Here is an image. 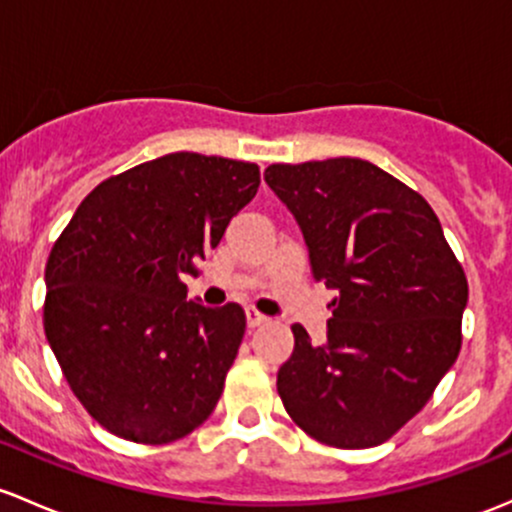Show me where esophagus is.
Returning a JSON list of instances; mask_svg holds the SVG:
<instances>
[{"mask_svg": "<svg viewBox=\"0 0 512 512\" xmlns=\"http://www.w3.org/2000/svg\"><path fill=\"white\" fill-rule=\"evenodd\" d=\"M245 316H247V328H257V326L267 324V316H262L260 311H255V309H247Z\"/></svg>", "mask_w": 512, "mask_h": 512, "instance_id": "esophagus-1", "label": "esophagus"}]
</instances>
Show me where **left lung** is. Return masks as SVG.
Returning <instances> with one entry per match:
<instances>
[{
	"instance_id": "8db88e82",
	"label": "left lung",
	"mask_w": 512,
	"mask_h": 512,
	"mask_svg": "<svg viewBox=\"0 0 512 512\" xmlns=\"http://www.w3.org/2000/svg\"><path fill=\"white\" fill-rule=\"evenodd\" d=\"M265 181L297 220L314 279L338 292L326 343L292 326L279 397L324 444H383L459 355L466 274L429 203L370 161L272 164Z\"/></svg>"
}]
</instances>
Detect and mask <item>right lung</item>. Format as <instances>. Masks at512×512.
Returning a JSON list of instances; mask_svg holds the SVG:
<instances>
[{"label":"right lung","instance_id":"obj_1","mask_svg":"<svg viewBox=\"0 0 512 512\" xmlns=\"http://www.w3.org/2000/svg\"><path fill=\"white\" fill-rule=\"evenodd\" d=\"M257 186L260 169L247 161L166 154L93 188L56 240L43 328L107 432L166 444L213 412L245 311L188 301L181 274H196Z\"/></svg>","mask_w":512,"mask_h":512}]
</instances>
